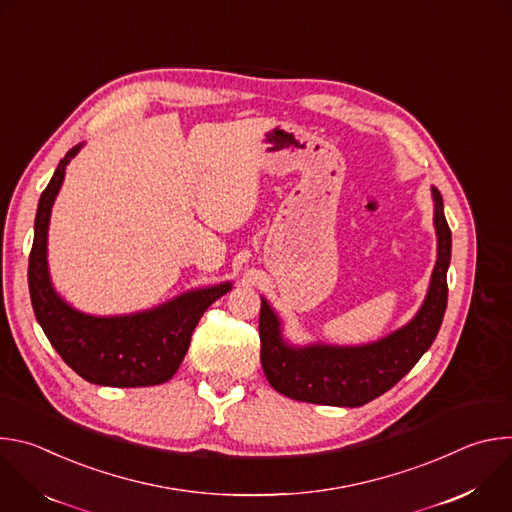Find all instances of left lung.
Returning a JSON list of instances; mask_svg holds the SVG:
<instances>
[{"mask_svg": "<svg viewBox=\"0 0 512 512\" xmlns=\"http://www.w3.org/2000/svg\"><path fill=\"white\" fill-rule=\"evenodd\" d=\"M433 202L437 261L427 298L417 316L387 338L364 346L294 348L281 340L279 320L261 300V367L277 393L306 403L360 407L387 393L415 367L440 332L448 306L452 231L444 214V200L435 188Z\"/></svg>", "mask_w": 512, "mask_h": 512, "instance_id": "obj_1", "label": "left lung"}]
</instances>
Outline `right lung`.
<instances>
[{
    "mask_svg": "<svg viewBox=\"0 0 512 512\" xmlns=\"http://www.w3.org/2000/svg\"><path fill=\"white\" fill-rule=\"evenodd\" d=\"M79 150L81 145H75L66 152L38 202L28 263L36 320L62 360L85 381L105 387L162 385L176 375L200 316L214 300L227 294L231 285L196 289L156 310L115 318L87 316L64 304L48 277L46 235L64 168Z\"/></svg>",
    "mask_w": 512,
    "mask_h": 512,
    "instance_id": "obj_1",
    "label": "right lung"
}]
</instances>
